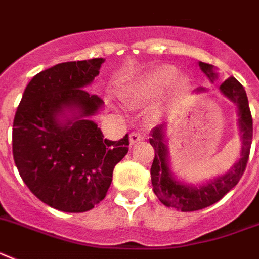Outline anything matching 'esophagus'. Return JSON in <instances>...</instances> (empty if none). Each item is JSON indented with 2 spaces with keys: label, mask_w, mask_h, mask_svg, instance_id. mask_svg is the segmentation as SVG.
Listing matches in <instances>:
<instances>
[{
  "label": "esophagus",
  "mask_w": 259,
  "mask_h": 259,
  "mask_svg": "<svg viewBox=\"0 0 259 259\" xmlns=\"http://www.w3.org/2000/svg\"><path fill=\"white\" fill-rule=\"evenodd\" d=\"M143 140V137L140 133H130L129 134V141L130 145H136V143L141 142Z\"/></svg>",
  "instance_id": "obj_1"
}]
</instances>
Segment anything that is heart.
Instances as JSON below:
<instances>
[{
	"instance_id": "heart-1",
	"label": "heart",
	"mask_w": 259,
	"mask_h": 259,
	"mask_svg": "<svg viewBox=\"0 0 259 259\" xmlns=\"http://www.w3.org/2000/svg\"><path fill=\"white\" fill-rule=\"evenodd\" d=\"M170 87L175 95H179L186 89L187 81L179 76L177 67L162 64L127 82L121 92V99L126 105L137 106L159 99Z\"/></svg>"
}]
</instances>
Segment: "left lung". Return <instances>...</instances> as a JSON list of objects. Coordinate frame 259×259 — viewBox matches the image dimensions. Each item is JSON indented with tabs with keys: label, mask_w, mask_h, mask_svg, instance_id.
<instances>
[{
	"label": "left lung",
	"mask_w": 259,
	"mask_h": 259,
	"mask_svg": "<svg viewBox=\"0 0 259 259\" xmlns=\"http://www.w3.org/2000/svg\"><path fill=\"white\" fill-rule=\"evenodd\" d=\"M200 69L205 73L210 82L217 79V69L212 64L199 62ZM207 88L200 87L193 93H205ZM220 92L230 103L236 105L237 126L241 140L240 158L225 174H220L209 180L201 183H188L178 178L171 170L170 154L166 145V125L160 123L151 130L149 138L151 146L155 150V158L151 164V183L160 203L166 207L175 208L182 212H192L207 208L223 199L236 184L246 167L247 158L250 153L251 137H253V119H251L249 101L244 87L234 77H229L220 85Z\"/></svg>",
	"instance_id": "obj_1"
}]
</instances>
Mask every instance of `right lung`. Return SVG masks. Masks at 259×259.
<instances>
[{"label": "right lung", "mask_w": 259, "mask_h": 259, "mask_svg": "<svg viewBox=\"0 0 259 259\" xmlns=\"http://www.w3.org/2000/svg\"><path fill=\"white\" fill-rule=\"evenodd\" d=\"M101 58L60 63L27 84L13 122V156L25 184L62 212L92 209L105 197L129 137L108 141L91 119L104 101L85 91Z\"/></svg>", "instance_id": "1"}]
</instances>
